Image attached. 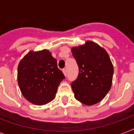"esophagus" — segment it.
I'll use <instances>...</instances> for the list:
<instances>
[{"label": "esophagus", "mask_w": 134, "mask_h": 134, "mask_svg": "<svg viewBox=\"0 0 134 134\" xmlns=\"http://www.w3.org/2000/svg\"><path fill=\"white\" fill-rule=\"evenodd\" d=\"M63 74H64V75L66 76H67V70H66L65 69H63Z\"/></svg>", "instance_id": "34e87169"}]
</instances>
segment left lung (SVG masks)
<instances>
[{
	"label": "left lung",
	"instance_id": "8db88e82",
	"mask_svg": "<svg viewBox=\"0 0 134 134\" xmlns=\"http://www.w3.org/2000/svg\"><path fill=\"white\" fill-rule=\"evenodd\" d=\"M71 53L79 69L77 79L71 84L74 97L87 106L97 104L112 86L114 69L108 53L89 40L72 47Z\"/></svg>",
	"mask_w": 134,
	"mask_h": 134
}]
</instances>
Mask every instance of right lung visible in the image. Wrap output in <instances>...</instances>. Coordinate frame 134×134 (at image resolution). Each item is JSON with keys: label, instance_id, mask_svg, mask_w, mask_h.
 Segmentation results:
<instances>
[{"label": "right lung", "instance_id": "1", "mask_svg": "<svg viewBox=\"0 0 134 134\" xmlns=\"http://www.w3.org/2000/svg\"><path fill=\"white\" fill-rule=\"evenodd\" d=\"M64 79L65 76L57 67V60L46 49L30 51L18 65L20 90L24 97L35 105H44L54 99Z\"/></svg>", "mask_w": 134, "mask_h": 134}]
</instances>
